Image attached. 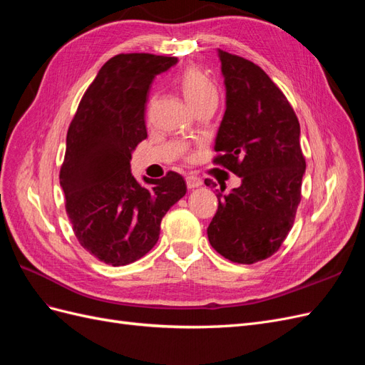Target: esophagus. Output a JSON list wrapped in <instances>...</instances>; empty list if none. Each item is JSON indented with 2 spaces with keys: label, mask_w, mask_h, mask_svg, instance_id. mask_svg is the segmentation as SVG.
Returning a JSON list of instances; mask_svg holds the SVG:
<instances>
[{
  "label": "esophagus",
  "mask_w": 365,
  "mask_h": 365,
  "mask_svg": "<svg viewBox=\"0 0 365 365\" xmlns=\"http://www.w3.org/2000/svg\"><path fill=\"white\" fill-rule=\"evenodd\" d=\"M185 184H187V187H189V189H196V187L202 185V180L196 175H187L185 176Z\"/></svg>",
  "instance_id": "1"
}]
</instances>
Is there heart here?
<instances>
[{
    "instance_id": "1",
    "label": "heart",
    "mask_w": 365,
    "mask_h": 365,
    "mask_svg": "<svg viewBox=\"0 0 365 365\" xmlns=\"http://www.w3.org/2000/svg\"><path fill=\"white\" fill-rule=\"evenodd\" d=\"M178 86L192 108L205 102H217V86L200 67L185 68L180 76ZM187 160H192V155H187Z\"/></svg>"
}]
</instances>
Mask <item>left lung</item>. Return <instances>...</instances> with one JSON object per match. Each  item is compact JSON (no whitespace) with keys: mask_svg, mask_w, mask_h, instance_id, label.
Segmentation results:
<instances>
[{"mask_svg":"<svg viewBox=\"0 0 365 365\" xmlns=\"http://www.w3.org/2000/svg\"><path fill=\"white\" fill-rule=\"evenodd\" d=\"M227 88L213 164L240 176L207 228L212 247L235 263L271 257L294 225L306 160L300 123L288 98L259 65L219 50ZM205 185H216L205 180Z\"/></svg>","mask_w":365,"mask_h":365,"instance_id":"left-lung-1","label":"left lung"}]
</instances>
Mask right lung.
I'll return each instance as SVG.
<instances>
[{"label": "right lung", "mask_w": 365, "mask_h": 365, "mask_svg": "<svg viewBox=\"0 0 365 365\" xmlns=\"http://www.w3.org/2000/svg\"><path fill=\"white\" fill-rule=\"evenodd\" d=\"M175 56L121 53L105 62L88 86L67 132L59 180L79 244L101 262L123 267L148 254L161 219L187 192L182 176L130 175V153L148 137L145 105L155 77Z\"/></svg>", "instance_id": "add662e5"}]
</instances>
